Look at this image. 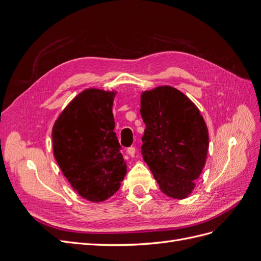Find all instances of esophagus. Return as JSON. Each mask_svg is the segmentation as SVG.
<instances>
[{
    "mask_svg": "<svg viewBox=\"0 0 261 261\" xmlns=\"http://www.w3.org/2000/svg\"><path fill=\"white\" fill-rule=\"evenodd\" d=\"M127 153H128L130 156H134V155H135V153H136V148H135V147H129V148L127 149Z\"/></svg>",
    "mask_w": 261,
    "mask_h": 261,
    "instance_id": "1",
    "label": "esophagus"
}]
</instances>
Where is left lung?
Returning a JSON list of instances; mask_svg holds the SVG:
<instances>
[{
    "instance_id": "1",
    "label": "left lung",
    "mask_w": 261,
    "mask_h": 261,
    "mask_svg": "<svg viewBox=\"0 0 261 261\" xmlns=\"http://www.w3.org/2000/svg\"><path fill=\"white\" fill-rule=\"evenodd\" d=\"M146 124L141 153L163 194L184 199L195 188L207 159L209 136L198 108L171 86L144 91Z\"/></svg>"
}]
</instances>
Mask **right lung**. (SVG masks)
<instances>
[{"mask_svg": "<svg viewBox=\"0 0 261 261\" xmlns=\"http://www.w3.org/2000/svg\"><path fill=\"white\" fill-rule=\"evenodd\" d=\"M115 94L84 90L63 110L52 129L53 153L63 174L76 193L92 202L113 196L127 169L114 133Z\"/></svg>", "mask_w": 261, "mask_h": 261, "instance_id": "right-lung-1", "label": "right lung"}]
</instances>
